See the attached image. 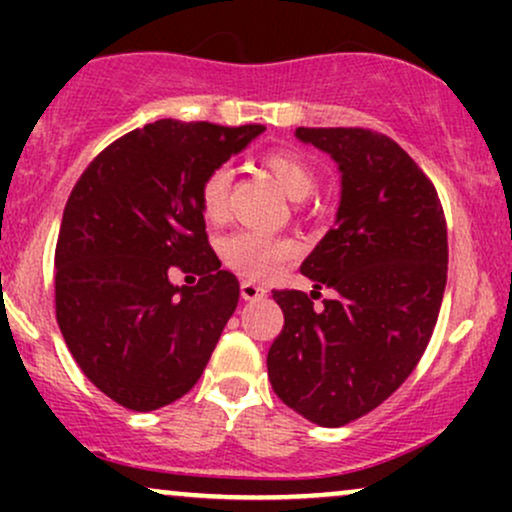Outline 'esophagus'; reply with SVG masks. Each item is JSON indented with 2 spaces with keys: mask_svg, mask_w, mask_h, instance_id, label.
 <instances>
[{
  "mask_svg": "<svg viewBox=\"0 0 512 512\" xmlns=\"http://www.w3.org/2000/svg\"><path fill=\"white\" fill-rule=\"evenodd\" d=\"M264 293L267 291H264L262 286L252 284V281H243V284H240V296H243L245 301H257V298H262Z\"/></svg>",
  "mask_w": 512,
  "mask_h": 512,
  "instance_id": "1",
  "label": "esophagus"
}]
</instances>
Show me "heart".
Returning a JSON list of instances; mask_svg holds the SVG:
<instances>
[{
	"label": "heart",
	"instance_id": "1",
	"mask_svg": "<svg viewBox=\"0 0 512 512\" xmlns=\"http://www.w3.org/2000/svg\"><path fill=\"white\" fill-rule=\"evenodd\" d=\"M262 166L274 175L281 190L293 199H305L315 192L317 175L301 154L289 149H272L262 154ZM233 170L216 166L199 185V207L209 221H221L228 214ZM298 243L289 236H267L257 231H236L221 240V257L231 269L250 279H267L286 260L296 257Z\"/></svg>",
	"mask_w": 512,
	"mask_h": 512
}]
</instances>
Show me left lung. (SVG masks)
<instances>
[{"instance_id":"8db88e82","label":"left lung","mask_w":512,"mask_h":512,"mask_svg":"<svg viewBox=\"0 0 512 512\" xmlns=\"http://www.w3.org/2000/svg\"><path fill=\"white\" fill-rule=\"evenodd\" d=\"M296 137L337 161L342 199L301 264L315 291H272L284 330L267 373L281 402L337 428L380 407L424 356L448 281V226L433 182L385 134L298 127ZM322 285L335 296L315 311Z\"/></svg>"}]
</instances>
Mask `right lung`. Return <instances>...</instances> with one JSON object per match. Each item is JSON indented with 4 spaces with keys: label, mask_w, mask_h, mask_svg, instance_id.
Instances as JSON below:
<instances>
[{
    "label": "right lung",
    "mask_w": 512,
    "mask_h": 512,
    "mask_svg": "<svg viewBox=\"0 0 512 512\" xmlns=\"http://www.w3.org/2000/svg\"><path fill=\"white\" fill-rule=\"evenodd\" d=\"M262 125L156 120L88 163L64 207L55 310L74 361L103 395L154 411L195 387L240 298L211 250L199 185ZM173 266L195 287H173Z\"/></svg>",
    "instance_id": "right-lung-1"
}]
</instances>
